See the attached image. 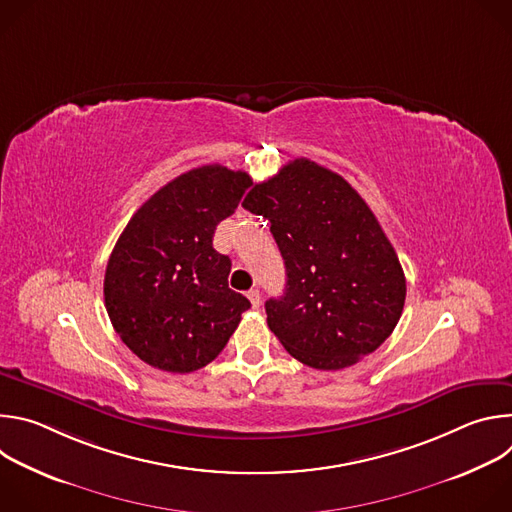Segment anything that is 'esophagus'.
<instances>
[{"label":"esophagus","mask_w":512,"mask_h":512,"mask_svg":"<svg viewBox=\"0 0 512 512\" xmlns=\"http://www.w3.org/2000/svg\"><path fill=\"white\" fill-rule=\"evenodd\" d=\"M247 298H249V302H251L253 308H259V306H261V294H259V289H249V291H247Z\"/></svg>","instance_id":"esophagus-1"}]
</instances>
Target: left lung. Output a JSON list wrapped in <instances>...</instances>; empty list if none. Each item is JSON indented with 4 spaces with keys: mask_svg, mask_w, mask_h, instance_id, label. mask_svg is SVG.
I'll return each instance as SVG.
<instances>
[{
    "mask_svg": "<svg viewBox=\"0 0 512 512\" xmlns=\"http://www.w3.org/2000/svg\"><path fill=\"white\" fill-rule=\"evenodd\" d=\"M243 206L271 223L285 291L265 302L283 348L318 371L352 367L395 330L405 273L377 216L336 172L312 160L285 164Z\"/></svg>",
    "mask_w": 512,
    "mask_h": 512,
    "instance_id": "obj_1",
    "label": "left lung"
}]
</instances>
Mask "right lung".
I'll return each mask as SVG.
<instances>
[{
    "instance_id": "add662e5",
    "label": "right lung",
    "mask_w": 512,
    "mask_h": 512,
    "mask_svg": "<svg viewBox=\"0 0 512 512\" xmlns=\"http://www.w3.org/2000/svg\"><path fill=\"white\" fill-rule=\"evenodd\" d=\"M251 186L247 172L194 168L131 216L105 271V308L127 348L150 367L192 373L227 346L251 302L229 287L216 225Z\"/></svg>"
}]
</instances>
